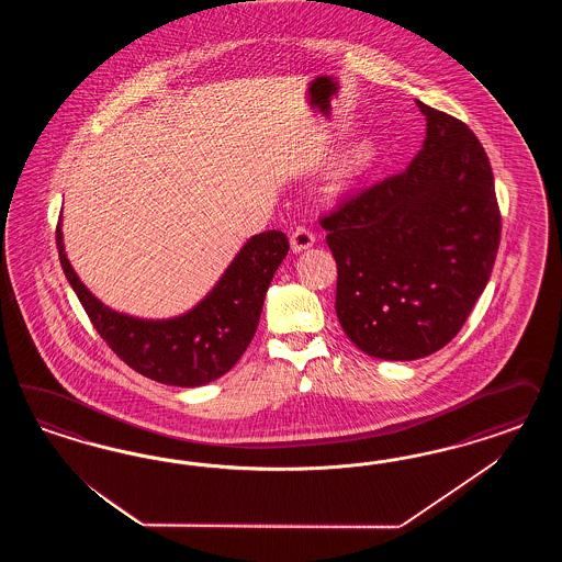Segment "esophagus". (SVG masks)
Masks as SVG:
<instances>
[{"mask_svg": "<svg viewBox=\"0 0 562 562\" xmlns=\"http://www.w3.org/2000/svg\"><path fill=\"white\" fill-rule=\"evenodd\" d=\"M313 243H315V235L308 233L305 226H296L292 231V235H290V249H292V254L305 251L308 247H313Z\"/></svg>", "mask_w": 562, "mask_h": 562, "instance_id": "1", "label": "esophagus"}]
</instances>
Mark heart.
<instances>
[{
	"label": "heart",
	"mask_w": 562,
	"mask_h": 562,
	"mask_svg": "<svg viewBox=\"0 0 562 562\" xmlns=\"http://www.w3.org/2000/svg\"><path fill=\"white\" fill-rule=\"evenodd\" d=\"M376 158H379V146L373 137H360L355 144H350L331 170L329 181L325 186V193L329 198H341L355 191L364 181V177L373 170Z\"/></svg>",
	"instance_id": "1"
}]
</instances>
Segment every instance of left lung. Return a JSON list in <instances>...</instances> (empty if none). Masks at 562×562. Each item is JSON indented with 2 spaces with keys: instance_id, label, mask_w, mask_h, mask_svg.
<instances>
[{
  "instance_id": "1",
  "label": "left lung",
  "mask_w": 562,
  "mask_h": 562,
  "mask_svg": "<svg viewBox=\"0 0 562 562\" xmlns=\"http://www.w3.org/2000/svg\"><path fill=\"white\" fill-rule=\"evenodd\" d=\"M423 148L404 172L325 216L336 313L369 357L416 360L465 324L493 272L501 214L488 156L460 120L416 101Z\"/></svg>"
}]
</instances>
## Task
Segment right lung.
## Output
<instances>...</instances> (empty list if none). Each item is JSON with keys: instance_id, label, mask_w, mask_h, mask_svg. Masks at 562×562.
Returning <instances> with one entry per match:
<instances>
[{"instance_id": "1", "label": "right lung", "mask_w": 562, "mask_h": 562, "mask_svg": "<svg viewBox=\"0 0 562 562\" xmlns=\"http://www.w3.org/2000/svg\"><path fill=\"white\" fill-rule=\"evenodd\" d=\"M55 240L69 286L102 340L137 373L177 387H200L237 364L256 336L266 292L290 249L284 233H259L240 247L214 289L188 313L142 319L104 305L86 289L66 256L61 221Z\"/></svg>"}]
</instances>
